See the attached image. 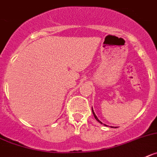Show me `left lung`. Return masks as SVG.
Listing matches in <instances>:
<instances>
[{
    "instance_id": "8db88e82",
    "label": "left lung",
    "mask_w": 157,
    "mask_h": 157,
    "mask_svg": "<svg viewBox=\"0 0 157 157\" xmlns=\"http://www.w3.org/2000/svg\"><path fill=\"white\" fill-rule=\"evenodd\" d=\"M92 111H93V115H94V117H95V119H96V121H98V122H100V123L103 124V123H102V122H101V121H100V120H99V119H98V118H97V117H96V114H95L94 111H93V107H92ZM104 125H106V124H104ZM106 126H107V125H106ZM111 128H112V127H111Z\"/></svg>"
}]
</instances>
